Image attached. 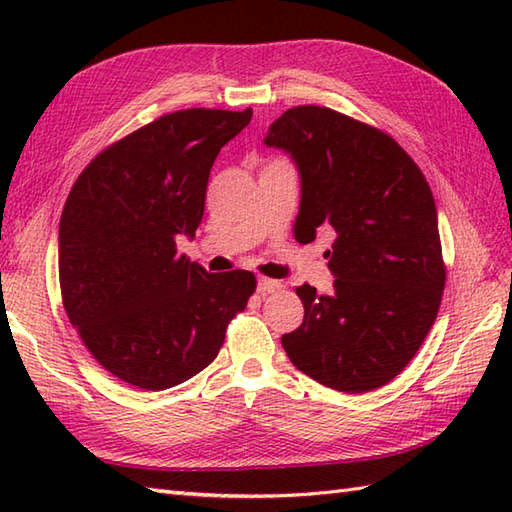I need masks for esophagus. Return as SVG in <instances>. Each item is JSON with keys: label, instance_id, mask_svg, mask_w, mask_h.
Masks as SVG:
<instances>
[{"label": "esophagus", "instance_id": "obj_1", "mask_svg": "<svg viewBox=\"0 0 512 512\" xmlns=\"http://www.w3.org/2000/svg\"><path fill=\"white\" fill-rule=\"evenodd\" d=\"M257 290L262 292V295H270V292H277V290H281V281H277V279H270V277H259V281H257Z\"/></svg>", "mask_w": 512, "mask_h": 512}]
</instances>
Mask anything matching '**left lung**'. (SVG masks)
Instances as JSON below:
<instances>
[{
    "label": "left lung",
    "instance_id": "obj_1",
    "mask_svg": "<svg viewBox=\"0 0 512 512\" xmlns=\"http://www.w3.org/2000/svg\"><path fill=\"white\" fill-rule=\"evenodd\" d=\"M301 173L297 242L334 228L332 295L303 284V323L281 336L297 369L363 394L394 380L438 317L447 266L438 213L420 167L383 129L330 107L297 105L264 138Z\"/></svg>",
    "mask_w": 512,
    "mask_h": 512
}]
</instances>
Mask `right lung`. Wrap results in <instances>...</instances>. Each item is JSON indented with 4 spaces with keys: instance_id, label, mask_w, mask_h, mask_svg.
<instances>
[{
    "instance_id": "right-lung-1",
    "label": "right lung",
    "mask_w": 512,
    "mask_h": 512,
    "mask_svg": "<svg viewBox=\"0 0 512 512\" xmlns=\"http://www.w3.org/2000/svg\"><path fill=\"white\" fill-rule=\"evenodd\" d=\"M253 110L191 107L107 145L72 184L59 224V286L94 361L160 391L209 367L257 288L250 270L211 275L178 255L202 222L220 149Z\"/></svg>"
}]
</instances>
